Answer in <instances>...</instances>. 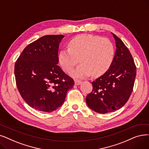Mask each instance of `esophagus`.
I'll return each mask as SVG.
<instances>
[{
  "mask_svg": "<svg viewBox=\"0 0 149 149\" xmlns=\"http://www.w3.org/2000/svg\"><path fill=\"white\" fill-rule=\"evenodd\" d=\"M81 83V81L80 80H75V85H79Z\"/></svg>",
  "mask_w": 149,
  "mask_h": 149,
  "instance_id": "1",
  "label": "esophagus"
}]
</instances>
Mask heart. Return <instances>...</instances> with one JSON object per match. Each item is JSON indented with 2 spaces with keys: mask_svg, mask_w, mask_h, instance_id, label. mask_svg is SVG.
<instances>
[{
  "mask_svg": "<svg viewBox=\"0 0 149 149\" xmlns=\"http://www.w3.org/2000/svg\"><path fill=\"white\" fill-rule=\"evenodd\" d=\"M114 56V46L109 39L81 34L71 39L68 47L60 51L58 59L63 70L69 74L79 58L81 64L72 75L75 78H85L92 73L95 76L104 74L110 67Z\"/></svg>",
  "mask_w": 149,
  "mask_h": 149,
  "instance_id": "b5f03b06",
  "label": "heart"
}]
</instances>
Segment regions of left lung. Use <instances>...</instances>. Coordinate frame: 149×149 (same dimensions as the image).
Instances as JSON below:
<instances>
[{
  "label": "left lung",
  "instance_id": "left-lung-1",
  "mask_svg": "<svg viewBox=\"0 0 149 149\" xmlns=\"http://www.w3.org/2000/svg\"><path fill=\"white\" fill-rule=\"evenodd\" d=\"M113 61L107 72L92 82L93 91L86 102L93 111L100 114L111 113L121 108L133 91L136 67L130 52L117 36Z\"/></svg>",
  "mask_w": 149,
  "mask_h": 149
}]
</instances>
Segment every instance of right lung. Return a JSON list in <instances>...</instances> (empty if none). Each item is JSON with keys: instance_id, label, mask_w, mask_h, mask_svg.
<instances>
[{"instance_id": "right-lung-1", "label": "right lung", "mask_w": 149, "mask_h": 149, "mask_svg": "<svg viewBox=\"0 0 149 149\" xmlns=\"http://www.w3.org/2000/svg\"><path fill=\"white\" fill-rule=\"evenodd\" d=\"M62 35H46L29 44L15 65L16 85L22 99L36 110L51 112L60 107L74 80L58 65Z\"/></svg>"}]
</instances>
